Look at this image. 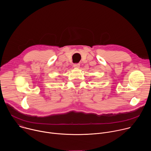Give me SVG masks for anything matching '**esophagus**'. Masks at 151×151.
Here are the masks:
<instances>
[{
  "instance_id": "obj_1",
  "label": "esophagus",
  "mask_w": 151,
  "mask_h": 151,
  "mask_svg": "<svg viewBox=\"0 0 151 151\" xmlns=\"http://www.w3.org/2000/svg\"><path fill=\"white\" fill-rule=\"evenodd\" d=\"M79 67H80V64L79 63L73 64V68H79Z\"/></svg>"
}]
</instances>
